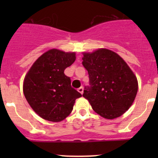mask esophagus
I'll use <instances>...</instances> for the list:
<instances>
[{"label": "esophagus", "mask_w": 158, "mask_h": 158, "mask_svg": "<svg viewBox=\"0 0 158 158\" xmlns=\"http://www.w3.org/2000/svg\"><path fill=\"white\" fill-rule=\"evenodd\" d=\"M83 90H84V89H83V87H82V86H81L80 88H79V89H78V92H80L81 94H82V93H83Z\"/></svg>", "instance_id": "1"}]
</instances>
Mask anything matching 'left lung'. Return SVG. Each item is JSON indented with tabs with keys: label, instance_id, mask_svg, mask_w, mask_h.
Segmentation results:
<instances>
[{
	"label": "left lung",
	"instance_id": "left-lung-1",
	"mask_svg": "<svg viewBox=\"0 0 158 158\" xmlns=\"http://www.w3.org/2000/svg\"><path fill=\"white\" fill-rule=\"evenodd\" d=\"M82 65L89 73V86L82 96L92 109L107 119L119 117L133 103L138 80L125 60L113 51L98 49L84 52Z\"/></svg>",
	"mask_w": 158,
	"mask_h": 158
}]
</instances>
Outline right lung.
Returning a JSON list of instances; mask_svg holds the SVG:
<instances>
[{
  "mask_svg": "<svg viewBox=\"0 0 158 158\" xmlns=\"http://www.w3.org/2000/svg\"><path fill=\"white\" fill-rule=\"evenodd\" d=\"M75 60V52L52 49L40 56L27 73L23 94L30 107L42 118L61 122L73 111L76 98L82 96L64 74Z\"/></svg>",
  "mask_w": 158,
  "mask_h": 158,
  "instance_id": "add662e5",
  "label": "right lung"
}]
</instances>
